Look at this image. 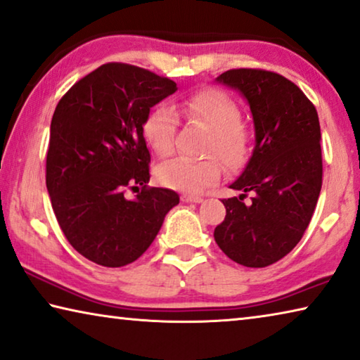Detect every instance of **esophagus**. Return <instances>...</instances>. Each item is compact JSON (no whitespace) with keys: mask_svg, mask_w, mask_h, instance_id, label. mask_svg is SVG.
Masks as SVG:
<instances>
[{"mask_svg":"<svg viewBox=\"0 0 360 360\" xmlns=\"http://www.w3.org/2000/svg\"><path fill=\"white\" fill-rule=\"evenodd\" d=\"M181 200L187 202V203H200V202H203V198L198 195H187V193H184V195L181 197Z\"/></svg>","mask_w":360,"mask_h":360,"instance_id":"1","label":"esophagus"}]
</instances>
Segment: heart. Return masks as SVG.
Here are the masks:
<instances>
[{
  "mask_svg": "<svg viewBox=\"0 0 360 360\" xmlns=\"http://www.w3.org/2000/svg\"><path fill=\"white\" fill-rule=\"evenodd\" d=\"M179 110L187 122L210 131L203 149V155L208 158H174L160 165L157 168L160 184L186 193H198L221 179L222 167L219 158L231 171L240 169L248 162L252 131L240 120V107L229 94L216 88L195 91L179 102ZM176 129L178 115L167 104L152 107L142 122V136L160 158L173 153ZM214 156L219 158L214 159Z\"/></svg>",
  "mask_w": 360,
  "mask_h": 360,
  "instance_id": "heart-1",
  "label": "heart"
}]
</instances>
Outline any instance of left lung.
I'll use <instances>...</instances> for the list:
<instances>
[{
  "label": "left lung",
  "mask_w": 360,
  "mask_h": 360,
  "mask_svg": "<svg viewBox=\"0 0 360 360\" xmlns=\"http://www.w3.org/2000/svg\"><path fill=\"white\" fill-rule=\"evenodd\" d=\"M248 101L255 149L224 198L226 218L214 229L218 247L247 267L271 266L301 240L322 189L317 110L295 83L276 72L233 68L216 78ZM252 193V202L243 198Z\"/></svg>",
  "instance_id": "left-lung-1"
}]
</instances>
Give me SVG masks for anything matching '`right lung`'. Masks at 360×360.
Here are the masks:
<instances>
[{
    "label": "right lung",
    "instance_id": "1",
    "mask_svg": "<svg viewBox=\"0 0 360 360\" xmlns=\"http://www.w3.org/2000/svg\"><path fill=\"white\" fill-rule=\"evenodd\" d=\"M176 89L173 79L110 62L73 84L56 107L46 155L51 205L68 243L96 264L138 259L179 203L174 191L147 186L150 153L142 136L150 108ZM127 188L139 195L128 199Z\"/></svg>",
    "mask_w": 360,
    "mask_h": 360
}]
</instances>
